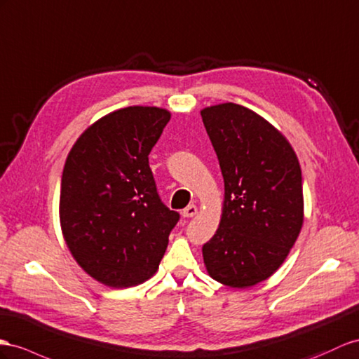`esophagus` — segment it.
<instances>
[{
	"instance_id": "obj_1",
	"label": "esophagus",
	"mask_w": 359,
	"mask_h": 359,
	"mask_svg": "<svg viewBox=\"0 0 359 359\" xmlns=\"http://www.w3.org/2000/svg\"><path fill=\"white\" fill-rule=\"evenodd\" d=\"M197 212H198L197 206L191 205V206H188V208H185V209L182 210V215L185 217V218H192V217H196V215H197Z\"/></svg>"
}]
</instances>
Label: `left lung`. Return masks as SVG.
Listing matches in <instances>:
<instances>
[{
	"label": "left lung",
	"mask_w": 359,
	"mask_h": 359,
	"mask_svg": "<svg viewBox=\"0 0 359 359\" xmlns=\"http://www.w3.org/2000/svg\"><path fill=\"white\" fill-rule=\"evenodd\" d=\"M224 179L222 218L203 245L214 280L249 288L276 273L303 226L302 170L290 141L235 103L200 110Z\"/></svg>",
	"instance_id": "obj_1"
}]
</instances>
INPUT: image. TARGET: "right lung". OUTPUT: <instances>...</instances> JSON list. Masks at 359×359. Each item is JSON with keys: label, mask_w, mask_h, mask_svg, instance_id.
I'll return each instance as SVG.
<instances>
[{"label": "right lung", "mask_w": 359, "mask_h": 359, "mask_svg": "<svg viewBox=\"0 0 359 359\" xmlns=\"http://www.w3.org/2000/svg\"><path fill=\"white\" fill-rule=\"evenodd\" d=\"M167 109L128 106L92 123L62 174L59 218L72 258L92 279L135 287L158 271L179 214L156 191L149 154Z\"/></svg>", "instance_id": "1"}]
</instances>
